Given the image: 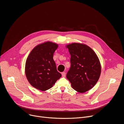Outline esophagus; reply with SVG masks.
Here are the masks:
<instances>
[{"label":"esophagus","mask_w":124,"mask_h":124,"mask_svg":"<svg viewBox=\"0 0 124 124\" xmlns=\"http://www.w3.org/2000/svg\"><path fill=\"white\" fill-rule=\"evenodd\" d=\"M62 76L63 77H65L66 76V73L65 72H62Z\"/></svg>","instance_id":"34e87169"}]
</instances>
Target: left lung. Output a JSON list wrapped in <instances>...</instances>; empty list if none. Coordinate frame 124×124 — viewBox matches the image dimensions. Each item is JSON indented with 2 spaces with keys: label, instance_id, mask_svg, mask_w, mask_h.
<instances>
[{
  "label": "left lung",
  "instance_id": "obj_1",
  "mask_svg": "<svg viewBox=\"0 0 124 124\" xmlns=\"http://www.w3.org/2000/svg\"><path fill=\"white\" fill-rule=\"evenodd\" d=\"M71 55V67L66 75L72 88L80 93L92 89L101 73L99 59L88 46L74 43L66 46Z\"/></svg>",
  "mask_w": 124,
  "mask_h": 124
}]
</instances>
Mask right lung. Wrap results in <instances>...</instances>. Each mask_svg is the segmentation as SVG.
I'll return each instance as SVG.
<instances>
[{
  "instance_id": "add662e5",
  "label": "right lung",
  "mask_w": 124,
  "mask_h": 124,
  "mask_svg": "<svg viewBox=\"0 0 124 124\" xmlns=\"http://www.w3.org/2000/svg\"><path fill=\"white\" fill-rule=\"evenodd\" d=\"M58 47L56 43L46 42L36 46L28 56L25 73L31 85L36 89L47 90L61 77L53 59V54Z\"/></svg>"
}]
</instances>
